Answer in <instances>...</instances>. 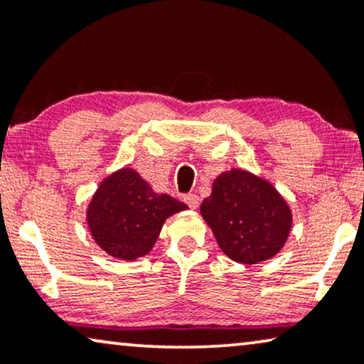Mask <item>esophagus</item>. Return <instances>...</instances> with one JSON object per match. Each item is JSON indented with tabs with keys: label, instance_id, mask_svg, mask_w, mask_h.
<instances>
[{
	"label": "esophagus",
	"instance_id": "obj_1",
	"mask_svg": "<svg viewBox=\"0 0 364 364\" xmlns=\"http://www.w3.org/2000/svg\"><path fill=\"white\" fill-rule=\"evenodd\" d=\"M183 199H184V203H186L188 206L191 208V209H196V208L199 206V196H198V194H191V193H189V194H186V196H184Z\"/></svg>",
	"mask_w": 364,
	"mask_h": 364
}]
</instances>
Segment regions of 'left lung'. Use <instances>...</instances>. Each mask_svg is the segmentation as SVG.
Here are the masks:
<instances>
[{"label":"left lung","mask_w":364,"mask_h":364,"mask_svg":"<svg viewBox=\"0 0 364 364\" xmlns=\"http://www.w3.org/2000/svg\"><path fill=\"white\" fill-rule=\"evenodd\" d=\"M201 216L223 252L247 265L274 257L291 229V211L277 189L237 168L214 180Z\"/></svg>","instance_id":"1"}]
</instances>
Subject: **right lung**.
Listing matches in <instances>:
<instances>
[{"mask_svg": "<svg viewBox=\"0 0 364 364\" xmlns=\"http://www.w3.org/2000/svg\"><path fill=\"white\" fill-rule=\"evenodd\" d=\"M188 206L170 194H158L132 168L107 176L90 199L87 224L97 244L122 260L150 252L166 218Z\"/></svg>", "mask_w": 364, "mask_h": 364, "instance_id": "obj_1", "label": "right lung"}]
</instances>
